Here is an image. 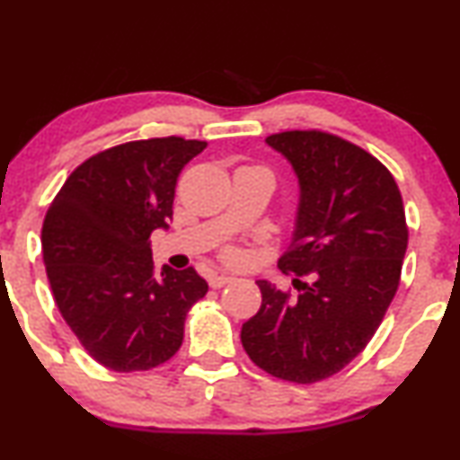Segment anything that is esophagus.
<instances>
[{"instance_id": "34e87169", "label": "esophagus", "mask_w": 460, "mask_h": 460, "mask_svg": "<svg viewBox=\"0 0 460 460\" xmlns=\"http://www.w3.org/2000/svg\"><path fill=\"white\" fill-rule=\"evenodd\" d=\"M231 280H234V276H229V274H212V276H209V285H212L214 289H220V287L229 285Z\"/></svg>"}]
</instances>
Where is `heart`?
Listing matches in <instances>:
<instances>
[{"label":"heart","instance_id":"1","mask_svg":"<svg viewBox=\"0 0 460 460\" xmlns=\"http://www.w3.org/2000/svg\"><path fill=\"white\" fill-rule=\"evenodd\" d=\"M226 257H229V259H237V251H234V248H231V251H226Z\"/></svg>","mask_w":460,"mask_h":460}]
</instances>
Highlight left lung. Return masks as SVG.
Returning a JSON list of instances; mask_svg holds the SVG:
<instances>
[{"instance_id": "left-lung-1", "label": "left lung", "mask_w": 460, "mask_h": 460, "mask_svg": "<svg viewBox=\"0 0 460 460\" xmlns=\"http://www.w3.org/2000/svg\"><path fill=\"white\" fill-rule=\"evenodd\" d=\"M265 143L300 184L291 248L279 261L296 274L297 296L257 280L261 308L242 325V345L265 373L314 384L345 368L388 311L407 251L405 209L390 171L341 137L287 130Z\"/></svg>"}]
</instances>
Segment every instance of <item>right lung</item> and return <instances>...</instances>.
I'll return each mask as SVG.
<instances>
[{"mask_svg":"<svg viewBox=\"0 0 460 460\" xmlns=\"http://www.w3.org/2000/svg\"><path fill=\"white\" fill-rule=\"evenodd\" d=\"M206 146L164 137L104 149L72 171L44 216L55 304L102 367L132 373L167 362L186 313L208 293L195 268L154 272L149 244L169 226L181 169Z\"/></svg>","mask_w":460,"mask_h":460,"instance_id":"add662e5","label":"right lung"}]
</instances>
